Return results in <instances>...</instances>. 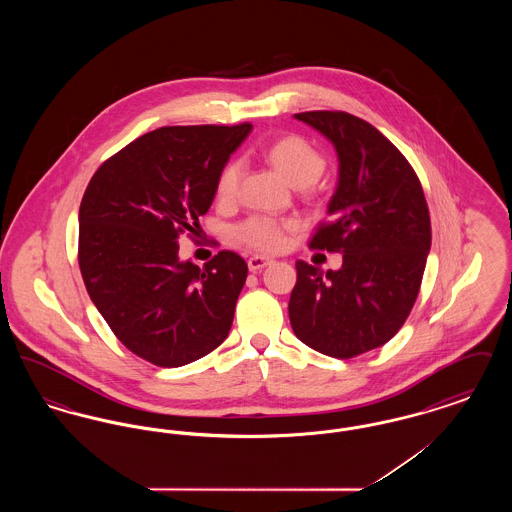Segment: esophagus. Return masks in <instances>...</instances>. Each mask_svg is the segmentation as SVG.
Listing matches in <instances>:
<instances>
[{"label":"esophagus","mask_w":512,"mask_h":512,"mask_svg":"<svg viewBox=\"0 0 512 512\" xmlns=\"http://www.w3.org/2000/svg\"><path fill=\"white\" fill-rule=\"evenodd\" d=\"M267 265H270V259H267V257H261V255H253V257H249V261H247V267H249L251 272L263 270Z\"/></svg>","instance_id":"1"}]
</instances>
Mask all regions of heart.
<instances>
[{"instance_id":"heart-1","label":"heart","mask_w":512,"mask_h":512,"mask_svg":"<svg viewBox=\"0 0 512 512\" xmlns=\"http://www.w3.org/2000/svg\"><path fill=\"white\" fill-rule=\"evenodd\" d=\"M265 157L288 182L299 188L315 184L326 167L324 155L301 136H286L274 142L265 151ZM242 172V161H230L224 165L217 178V195L220 201H230L236 197ZM290 226L292 222L286 220L253 215L236 228V238L257 251H276L284 245V230Z\"/></svg>"}]
</instances>
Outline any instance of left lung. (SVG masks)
<instances>
[{
    "label": "left lung",
    "mask_w": 512,
    "mask_h": 512,
    "mask_svg": "<svg viewBox=\"0 0 512 512\" xmlns=\"http://www.w3.org/2000/svg\"><path fill=\"white\" fill-rule=\"evenodd\" d=\"M293 119L338 153L330 222L309 245L341 253L343 263L326 272L295 263L290 322L311 349L351 359L388 343L409 317L432 245L430 213L413 167L372 124L343 111Z\"/></svg>",
    "instance_id": "1"
}]
</instances>
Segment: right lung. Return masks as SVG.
I'll list each match as a JSON object with an SVG mask.
<instances>
[{
    "label": "right lung",
    "instance_id": "right-lung-1",
    "mask_svg": "<svg viewBox=\"0 0 512 512\" xmlns=\"http://www.w3.org/2000/svg\"><path fill=\"white\" fill-rule=\"evenodd\" d=\"M251 124L163 126L107 159L78 211V265L101 317L134 355L188 365L226 340L247 265L220 251L203 268L180 261L217 178Z\"/></svg>",
    "mask_w": 512,
    "mask_h": 512
}]
</instances>
